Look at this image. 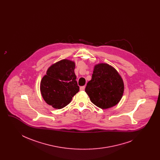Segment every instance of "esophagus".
Segmentation results:
<instances>
[{
	"label": "esophagus",
	"instance_id": "obj_1",
	"mask_svg": "<svg viewBox=\"0 0 160 160\" xmlns=\"http://www.w3.org/2000/svg\"><path fill=\"white\" fill-rule=\"evenodd\" d=\"M84 89H85V86H80V91H84Z\"/></svg>",
	"mask_w": 160,
	"mask_h": 160
}]
</instances>
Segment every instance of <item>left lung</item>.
Listing matches in <instances>:
<instances>
[{
  "label": "left lung",
  "mask_w": 160,
  "mask_h": 160,
  "mask_svg": "<svg viewBox=\"0 0 160 160\" xmlns=\"http://www.w3.org/2000/svg\"><path fill=\"white\" fill-rule=\"evenodd\" d=\"M123 90L121 77L113 67L106 63L95 66L91 80L85 88L92 102L102 109L116 105L122 98Z\"/></svg>",
  "instance_id": "1"
}]
</instances>
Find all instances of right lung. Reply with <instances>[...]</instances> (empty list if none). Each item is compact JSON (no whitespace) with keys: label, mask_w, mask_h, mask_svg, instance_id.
I'll return each mask as SVG.
<instances>
[{"label":"right lung","mask_w":160,"mask_h":160,"mask_svg":"<svg viewBox=\"0 0 160 160\" xmlns=\"http://www.w3.org/2000/svg\"><path fill=\"white\" fill-rule=\"evenodd\" d=\"M74 69L75 63L67 59L59 61L48 69L40 84L41 95L48 104L62 108L79 91Z\"/></svg>","instance_id":"right-lung-1"}]
</instances>
